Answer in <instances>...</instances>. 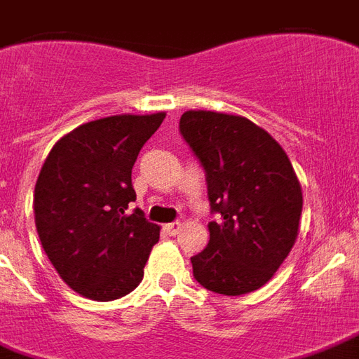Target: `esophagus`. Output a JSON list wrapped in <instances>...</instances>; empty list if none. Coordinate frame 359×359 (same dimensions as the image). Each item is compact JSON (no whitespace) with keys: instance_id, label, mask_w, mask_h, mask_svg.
Instances as JSON below:
<instances>
[{"instance_id":"1","label":"esophagus","mask_w":359,"mask_h":359,"mask_svg":"<svg viewBox=\"0 0 359 359\" xmlns=\"http://www.w3.org/2000/svg\"><path fill=\"white\" fill-rule=\"evenodd\" d=\"M163 229H165V233H168V235H177V233H179V229H180V222L165 224V226H163Z\"/></svg>"}]
</instances>
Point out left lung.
Segmentation results:
<instances>
[{
    "instance_id": "obj_1",
    "label": "left lung",
    "mask_w": 359,
    "mask_h": 359,
    "mask_svg": "<svg viewBox=\"0 0 359 359\" xmlns=\"http://www.w3.org/2000/svg\"><path fill=\"white\" fill-rule=\"evenodd\" d=\"M180 133L207 177L209 245L191 258L203 288L243 295L269 283L299 231L303 191L283 147L237 114L186 111Z\"/></svg>"
}]
</instances>
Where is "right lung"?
Returning <instances> with one entry per match:
<instances>
[{"label": "right lung", "instance_id": "add662e5", "mask_svg": "<svg viewBox=\"0 0 359 359\" xmlns=\"http://www.w3.org/2000/svg\"><path fill=\"white\" fill-rule=\"evenodd\" d=\"M165 113L116 114L79 126L46 156L35 182V228L43 250L71 290L113 301L143 280L160 226L135 201L131 169Z\"/></svg>", "mask_w": 359, "mask_h": 359}]
</instances>
